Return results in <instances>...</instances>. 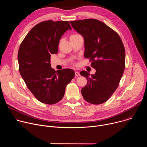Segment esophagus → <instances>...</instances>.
Segmentation results:
<instances>
[{"instance_id": "34e87169", "label": "esophagus", "mask_w": 147, "mask_h": 147, "mask_svg": "<svg viewBox=\"0 0 147 147\" xmlns=\"http://www.w3.org/2000/svg\"><path fill=\"white\" fill-rule=\"evenodd\" d=\"M75 76H80V74L79 72H78V71H75Z\"/></svg>"}]
</instances>
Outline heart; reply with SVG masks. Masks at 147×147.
<instances>
[{"label":"heart","mask_w":147,"mask_h":147,"mask_svg":"<svg viewBox=\"0 0 147 147\" xmlns=\"http://www.w3.org/2000/svg\"><path fill=\"white\" fill-rule=\"evenodd\" d=\"M80 36V35H79V34H73V35H71V36H70V39H71V38H76V37H77V36Z\"/></svg>","instance_id":"heart-1"}]
</instances>
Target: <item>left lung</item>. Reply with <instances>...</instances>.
<instances>
[{
	"instance_id": "obj_1",
	"label": "left lung",
	"mask_w": 147,
	"mask_h": 147,
	"mask_svg": "<svg viewBox=\"0 0 147 147\" xmlns=\"http://www.w3.org/2000/svg\"><path fill=\"white\" fill-rule=\"evenodd\" d=\"M73 28L84 39V57L90 58L94 74L81 71L87 79L81 89L87 102L95 105L105 102L119 86L125 68V49L119 35L96 19L71 21Z\"/></svg>"
}]
</instances>
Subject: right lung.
Listing matches in <instances>:
<instances>
[{
    "instance_id": "obj_1",
    "label": "right lung",
    "mask_w": 147,
    "mask_h": 147,
    "mask_svg": "<svg viewBox=\"0 0 147 147\" xmlns=\"http://www.w3.org/2000/svg\"><path fill=\"white\" fill-rule=\"evenodd\" d=\"M71 27L67 21H45L35 26L21 44L18 52L20 73L34 96L52 105L64 96L66 86L74 77L70 69L51 67V56L56 54L62 35Z\"/></svg>"
}]
</instances>
